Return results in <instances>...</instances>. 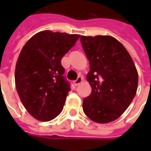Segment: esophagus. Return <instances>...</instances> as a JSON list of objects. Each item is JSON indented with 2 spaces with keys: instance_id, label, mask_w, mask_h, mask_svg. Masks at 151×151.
Instances as JSON below:
<instances>
[{
  "instance_id": "esophagus-1",
  "label": "esophagus",
  "mask_w": 151,
  "mask_h": 151,
  "mask_svg": "<svg viewBox=\"0 0 151 151\" xmlns=\"http://www.w3.org/2000/svg\"><path fill=\"white\" fill-rule=\"evenodd\" d=\"M82 80H83L82 77H78V78L76 79L74 82H73V83H74V85L75 86H78L79 84H80V83L82 82Z\"/></svg>"
}]
</instances>
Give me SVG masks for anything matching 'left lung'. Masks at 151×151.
Wrapping results in <instances>:
<instances>
[{"mask_svg": "<svg viewBox=\"0 0 151 151\" xmlns=\"http://www.w3.org/2000/svg\"><path fill=\"white\" fill-rule=\"evenodd\" d=\"M90 63L86 79L91 93L83 99V111L96 123L116 120L133 101L138 73L123 44L110 35L81 36Z\"/></svg>", "mask_w": 151, "mask_h": 151, "instance_id": "obj_1", "label": "left lung"}]
</instances>
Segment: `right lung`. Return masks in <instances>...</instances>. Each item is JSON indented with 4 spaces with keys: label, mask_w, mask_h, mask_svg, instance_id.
Returning a JSON list of instances; mask_svg holds the SVG:
<instances>
[{
    "label": "right lung",
    "mask_w": 151,
    "mask_h": 151,
    "mask_svg": "<svg viewBox=\"0 0 151 151\" xmlns=\"http://www.w3.org/2000/svg\"><path fill=\"white\" fill-rule=\"evenodd\" d=\"M79 37L40 31L22 47L15 68V85L23 106L36 120L49 121L62 111L70 87L60 61Z\"/></svg>",
    "instance_id": "add662e5"
}]
</instances>
